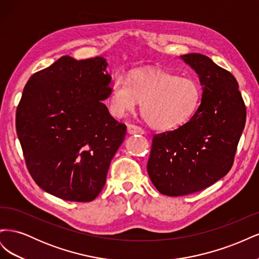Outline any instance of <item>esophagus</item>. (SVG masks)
<instances>
[{
  "mask_svg": "<svg viewBox=\"0 0 259 259\" xmlns=\"http://www.w3.org/2000/svg\"><path fill=\"white\" fill-rule=\"evenodd\" d=\"M127 131H128V134L133 135V134H144L145 131L142 128L137 126V125H134V124H128L127 125Z\"/></svg>",
  "mask_w": 259,
  "mask_h": 259,
  "instance_id": "1",
  "label": "esophagus"
}]
</instances>
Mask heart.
<instances>
[{"label": "heart", "instance_id": "1", "mask_svg": "<svg viewBox=\"0 0 259 259\" xmlns=\"http://www.w3.org/2000/svg\"><path fill=\"white\" fill-rule=\"evenodd\" d=\"M202 99L199 84L190 77L155 68L139 69L128 80L117 75L109 91V110L116 117L135 111L142 101V113L156 130H171L189 121Z\"/></svg>", "mask_w": 259, "mask_h": 259}]
</instances>
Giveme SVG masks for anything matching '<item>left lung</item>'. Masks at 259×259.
Instances as JSON below:
<instances>
[{
    "label": "left lung",
    "instance_id": "obj_1",
    "mask_svg": "<svg viewBox=\"0 0 259 259\" xmlns=\"http://www.w3.org/2000/svg\"><path fill=\"white\" fill-rule=\"evenodd\" d=\"M180 58L198 74L202 99L186 124L153 136L147 170L168 197L201 191L228 173L246 121L236 77L205 55Z\"/></svg>",
    "mask_w": 259,
    "mask_h": 259
}]
</instances>
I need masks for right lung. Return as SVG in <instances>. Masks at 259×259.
I'll return each mask as SVG.
<instances>
[{
    "label": "right lung",
    "mask_w": 259,
    "mask_h": 259,
    "mask_svg": "<svg viewBox=\"0 0 259 259\" xmlns=\"http://www.w3.org/2000/svg\"><path fill=\"white\" fill-rule=\"evenodd\" d=\"M103 57L64 56L34 73L22 92L16 130L36 185L66 201H93L106 184L126 126L109 113L111 76Z\"/></svg>",
    "instance_id": "1"
}]
</instances>
